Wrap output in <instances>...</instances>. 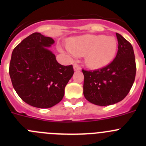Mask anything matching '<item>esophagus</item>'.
<instances>
[{
  "label": "esophagus",
  "instance_id": "esophagus-1",
  "mask_svg": "<svg viewBox=\"0 0 146 146\" xmlns=\"http://www.w3.org/2000/svg\"><path fill=\"white\" fill-rule=\"evenodd\" d=\"M73 68H74L75 70H81V67H80V66H79L78 64H75L73 65Z\"/></svg>",
  "mask_w": 146,
  "mask_h": 146
}]
</instances>
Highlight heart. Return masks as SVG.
<instances>
[{
    "label": "heart",
    "mask_w": 146,
    "mask_h": 146,
    "mask_svg": "<svg viewBox=\"0 0 146 146\" xmlns=\"http://www.w3.org/2000/svg\"><path fill=\"white\" fill-rule=\"evenodd\" d=\"M117 42L113 36L104 35H83L66 46L67 52L72 56L85 54V63L92 68H100L109 64L116 55Z\"/></svg>",
    "instance_id": "heart-1"
}]
</instances>
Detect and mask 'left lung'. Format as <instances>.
<instances>
[{
	"instance_id": "obj_1",
	"label": "left lung",
	"mask_w": 146,
	"mask_h": 146,
	"mask_svg": "<svg viewBox=\"0 0 146 146\" xmlns=\"http://www.w3.org/2000/svg\"><path fill=\"white\" fill-rule=\"evenodd\" d=\"M118 51L110 64L94 70L82 69L83 94L90 102L107 106L121 101L135 80L136 59L132 45L119 33Z\"/></svg>"
}]
</instances>
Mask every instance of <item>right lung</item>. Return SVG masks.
<instances>
[{
    "label": "right lung",
    "instance_id": "add662e5",
    "mask_svg": "<svg viewBox=\"0 0 146 146\" xmlns=\"http://www.w3.org/2000/svg\"><path fill=\"white\" fill-rule=\"evenodd\" d=\"M54 39L35 32L13 49L9 66L12 84L25 102L37 108H49L63 99L65 87L74 70L62 66L47 49Z\"/></svg>",
    "mask_w": 146,
    "mask_h": 146
}]
</instances>
